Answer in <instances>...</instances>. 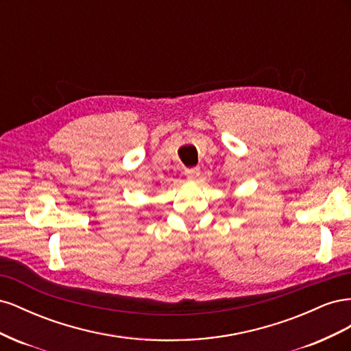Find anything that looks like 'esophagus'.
Here are the masks:
<instances>
[{
	"mask_svg": "<svg viewBox=\"0 0 351 351\" xmlns=\"http://www.w3.org/2000/svg\"><path fill=\"white\" fill-rule=\"evenodd\" d=\"M184 176L186 178L189 180V182H197L199 180V176H200V168H187L184 171Z\"/></svg>",
	"mask_w": 351,
	"mask_h": 351,
	"instance_id": "obj_1",
	"label": "esophagus"
}]
</instances>
